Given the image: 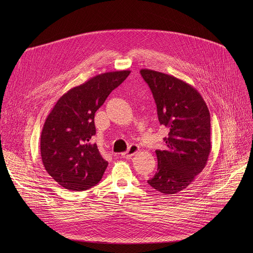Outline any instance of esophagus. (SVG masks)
Masks as SVG:
<instances>
[{
  "instance_id": "1",
  "label": "esophagus",
  "mask_w": 253,
  "mask_h": 253,
  "mask_svg": "<svg viewBox=\"0 0 253 253\" xmlns=\"http://www.w3.org/2000/svg\"><path fill=\"white\" fill-rule=\"evenodd\" d=\"M140 147L138 145H136V144H132V145L129 146L128 150L124 153H122V157L123 158H129V157H132L133 155H135L138 151H139Z\"/></svg>"
}]
</instances>
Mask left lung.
<instances>
[{
  "label": "left lung",
  "mask_w": 253,
  "mask_h": 253,
  "mask_svg": "<svg viewBox=\"0 0 253 253\" xmlns=\"http://www.w3.org/2000/svg\"><path fill=\"white\" fill-rule=\"evenodd\" d=\"M156 106L158 120L169 132L166 147L156 150L157 172L148 184L163 194L182 191L205 167L211 150L210 114L198 91L188 83L142 69Z\"/></svg>",
  "instance_id": "8db88e82"
}]
</instances>
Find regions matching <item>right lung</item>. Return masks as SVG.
Wrapping results in <instances>:
<instances>
[{
    "label": "right lung",
    "mask_w": 253,
    "mask_h": 253,
    "mask_svg": "<svg viewBox=\"0 0 253 253\" xmlns=\"http://www.w3.org/2000/svg\"><path fill=\"white\" fill-rule=\"evenodd\" d=\"M129 74L123 70L91 78L65 93L48 115L41 134V156L45 169L62 187L83 191L102 179L108 162L93 143L95 113Z\"/></svg>",
    "instance_id": "1"
}]
</instances>
